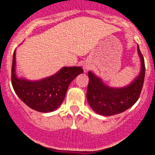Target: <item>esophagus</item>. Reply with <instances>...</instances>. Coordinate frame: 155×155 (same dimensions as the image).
Returning a JSON list of instances; mask_svg holds the SVG:
<instances>
[{
	"mask_svg": "<svg viewBox=\"0 0 155 155\" xmlns=\"http://www.w3.org/2000/svg\"><path fill=\"white\" fill-rule=\"evenodd\" d=\"M90 68H91V65H90L89 63H84L83 64V69L85 71H87L88 69H90Z\"/></svg>",
	"mask_w": 155,
	"mask_h": 155,
	"instance_id": "esophagus-1",
	"label": "esophagus"
}]
</instances>
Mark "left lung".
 <instances>
[{
  "label": "left lung",
  "instance_id": "left-lung-1",
  "mask_svg": "<svg viewBox=\"0 0 155 155\" xmlns=\"http://www.w3.org/2000/svg\"><path fill=\"white\" fill-rule=\"evenodd\" d=\"M137 51L140 60V73L132 82L125 87H110L100 77L89 71L87 99L96 113L105 116L120 114L131 107L138 101L144 84L145 67L139 45H137Z\"/></svg>",
  "mask_w": 155,
  "mask_h": 155
}]
</instances>
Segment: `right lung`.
I'll use <instances>...</instances> for the list:
<instances>
[{
  "label": "right lung",
  "instance_id": "1",
  "mask_svg": "<svg viewBox=\"0 0 155 155\" xmlns=\"http://www.w3.org/2000/svg\"><path fill=\"white\" fill-rule=\"evenodd\" d=\"M15 54V50L11 68L13 88L24 103L39 112H51L60 107L71 82L83 73L81 67H63L51 76L30 80L17 76Z\"/></svg>",
  "mask_w": 155,
  "mask_h": 155
}]
</instances>
